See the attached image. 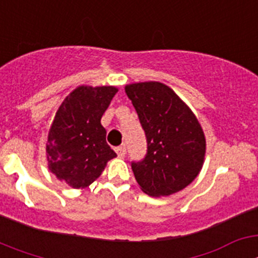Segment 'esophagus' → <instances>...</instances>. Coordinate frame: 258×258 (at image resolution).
Instances as JSON below:
<instances>
[{
  "label": "esophagus",
  "mask_w": 258,
  "mask_h": 258,
  "mask_svg": "<svg viewBox=\"0 0 258 258\" xmlns=\"http://www.w3.org/2000/svg\"><path fill=\"white\" fill-rule=\"evenodd\" d=\"M115 151H116V154L118 155V156L124 157L125 154H126V149H125V145H121V146H118V147H116Z\"/></svg>",
  "instance_id": "esophagus-1"
}]
</instances>
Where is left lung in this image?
<instances>
[{"label": "left lung", "instance_id": "8db88e82", "mask_svg": "<svg viewBox=\"0 0 258 258\" xmlns=\"http://www.w3.org/2000/svg\"><path fill=\"white\" fill-rule=\"evenodd\" d=\"M125 93L147 138L146 157L132 163L141 190L155 198L183 190L204 164L207 143L199 120L165 84H129Z\"/></svg>", "mask_w": 258, "mask_h": 258}]
</instances>
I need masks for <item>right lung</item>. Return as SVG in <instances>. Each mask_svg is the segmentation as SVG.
Listing matches in <instances>:
<instances>
[{"mask_svg": "<svg viewBox=\"0 0 258 258\" xmlns=\"http://www.w3.org/2000/svg\"><path fill=\"white\" fill-rule=\"evenodd\" d=\"M117 92L116 86H77L54 116L47 134V166L71 187L90 186L116 157L101 118Z\"/></svg>", "mask_w": 258, "mask_h": 258, "instance_id": "right-lung-1", "label": "right lung"}]
</instances>
